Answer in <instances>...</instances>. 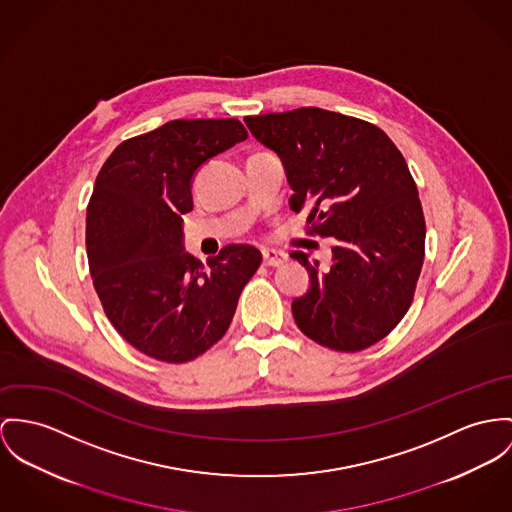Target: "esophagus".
Instances as JSON below:
<instances>
[{
    "label": "esophagus",
    "instance_id": "34e87169",
    "mask_svg": "<svg viewBox=\"0 0 512 512\" xmlns=\"http://www.w3.org/2000/svg\"><path fill=\"white\" fill-rule=\"evenodd\" d=\"M288 261L286 253L278 251H263V265L265 267H282Z\"/></svg>",
    "mask_w": 512,
    "mask_h": 512
}]
</instances>
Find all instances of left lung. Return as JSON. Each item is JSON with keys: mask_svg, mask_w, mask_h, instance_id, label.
Wrapping results in <instances>:
<instances>
[{"mask_svg": "<svg viewBox=\"0 0 512 512\" xmlns=\"http://www.w3.org/2000/svg\"><path fill=\"white\" fill-rule=\"evenodd\" d=\"M245 124L282 159L290 208L308 212V234L337 239L329 269L292 253L310 273V290L292 302L296 325L339 353L372 347L407 314L425 259V216L405 159L376 124L317 107Z\"/></svg>", "mask_w": 512, "mask_h": 512, "instance_id": "obj_1", "label": "left lung"}]
</instances>
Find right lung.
I'll return each mask as SVG.
<instances>
[{
	"instance_id": "right-lung-1",
	"label": "right lung",
	"mask_w": 512,
	"mask_h": 512,
	"mask_svg": "<svg viewBox=\"0 0 512 512\" xmlns=\"http://www.w3.org/2000/svg\"><path fill=\"white\" fill-rule=\"evenodd\" d=\"M247 138L237 118L171 120L118 144L87 204L89 273L109 321L140 353L183 364L218 343L261 265L226 245L208 267L183 249V214L202 163Z\"/></svg>"
}]
</instances>
